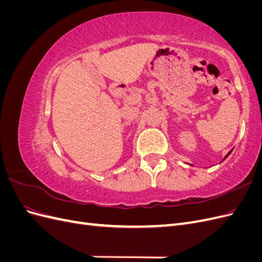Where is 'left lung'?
I'll return each instance as SVG.
<instances>
[{"instance_id": "1", "label": "left lung", "mask_w": 262, "mask_h": 262, "mask_svg": "<svg viewBox=\"0 0 262 262\" xmlns=\"http://www.w3.org/2000/svg\"><path fill=\"white\" fill-rule=\"evenodd\" d=\"M229 154H231V152H229V153H228V154H227V155H226V156H225V158H226V157H227V156H228V155H229ZM225 158H224V160H225Z\"/></svg>"}]
</instances>
